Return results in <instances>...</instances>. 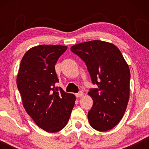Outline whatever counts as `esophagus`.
Returning <instances> with one entry per match:
<instances>
[{"instance_id":"obj_1","label":"esophagus","mask_w":149,"mask_h":149,"mask_svg":"<svg viewBox=\"0 0 149 149\" xmlns=\"http://www.w3.org/2000/svg\"><path fill=\"white\" fill-rule=\"evenodd\" d=\"M75 95H76V97H82L83 95V93L82 92V91H79V93H77L75 94Z\"/></svg>"}]
</instances>
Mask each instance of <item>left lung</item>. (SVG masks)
Wrapping results in <instances>:
<instances>
[{
	"instance_id": "left-lung-1",
	"label": "left lung",
	"mask_w": 149,
	"mask_h": 149,
	"mask_svg": "<svg viewBox=\"0 0 149 149\" xmlns=\"http://www.w3.org/2000/svg\"><path fill=\"white\" fill-rule=\"evenodd\" d=\"M86 64L93 85L88 92L93 104L88 112L89 124L99 132L110 130L123 118L130 97V71L115 45L94 40L70 48Z\"/></svg>"
}]
</instances>
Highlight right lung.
Returning <instances> with one entry per match:
<instances>
[{
	"mask_svg": "<svg viewBox=\"0 0 149 149\" xmlns=\"http://www.w3.org/2000/svg\"><path fill=\"white\" fill-rule=\"evenodd\" d=\"M66 46L42 45L30 49L20 63L17 86L27 113L38 127L54 133L66 125L76 97L59 83L55 65Z\"/></svg>",
	"mask_w": 149,
	"mask_h": 149,
	"instance_id": "1",
	"label": "right lung"
}]
</instances>
